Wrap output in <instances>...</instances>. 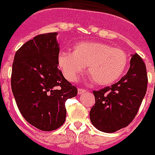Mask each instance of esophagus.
I'll list each match as a JSON object with an SVG mask.
<instances>
[{"label": "esophagus", "mask_w": 155, "mask_h": 155, "mask_svg": "<svg viewBox=\"0 0 155 155\" xmlns=\"http://www.w3.org/2000/svg\"><path fill=\"white\" fill-rule=\"evenodd\" d=\"M87 91V90H85V89H82V88H78V95H81V94H83Z\"/></svg>", "instance_id": "esophagus-1"}]
</instances>
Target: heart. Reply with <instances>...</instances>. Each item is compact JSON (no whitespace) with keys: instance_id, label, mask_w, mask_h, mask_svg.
<instances>
[{"instance_id":"b5f03b06","label":"heart","mask_w":155,"mask_h":155,"mask_svg":"<svg viewBox=\"0 0 155 155\" xmlns=\"http://www.w3.org/2000/svg\"><path fill=\"white\" fill-rule=\"evenodd\" d=\"M59 65L66 78L75 82L85 71L90 78L101 86L112 84L123 76L128 67L129 59L125 51L101 42H79L73 52L60 51Z\"/></svg>"}]
</instances>
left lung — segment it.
I'll list each match as a JSON object with an SVG mask.
<instances>
[{
	"label": "left lung",
	"instance_id": "left-lung-1",
	"mask_svg": "<svg viewBox=\"0 0 155 155\" xmlns=\"http://www.w3.org/2000/svg\"><path fill=\"white\" fill-rule=\"evenodd\" d=\"M147 84L145 63L136 53L131 58L128 72L117 83L93 91L95 103L90 111L91 123L107 133L128 126L139 110Z\"/></svg>",
	"mask_w": 155,
	"mask_h": 155
}]
</instances>
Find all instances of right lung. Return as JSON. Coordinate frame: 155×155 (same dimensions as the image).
Returning <instances> with one entry per match:
<instances>
[{
    "mask_svg": "<svg viewBox=\"0 0 155 155\" xmlns=\"http://www.w3.org/2000/svg\"><path fill=\"white\" fill-rule=\"evenodd\" d=\"M56 35H38L24 43L16 51L11 73V88L19 112L28 123L46 131L62 126L65 102L78 95L77 87L58 68Z\"/></svg>",
    "mask_w": 155,
    "mask_h": 155,
    "instance_id": "right-lung-1",
    "label": "right lung"
}]
</instances>
